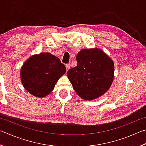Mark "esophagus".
Segmentation results:
<instances>
[{"label":"esophagus","mask_w":146,"mask_h":146,"mask_svg":"<svg viewBox=\"0 0 146 146\" xmlns=\"http://www.w3.org/2000/svg\"><path fill=\"white\" fill-rule=\"evenodd\" d=\"M70 66H71V65H70V63H69V64H66V70H70Z\"/></svg>","instance_id":"34e87169"}]
</instances>
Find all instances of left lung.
Here are the masks:
<instances>
[{"mask_svg": "<svg viewBox=\"0 0 146 146\" xmlns=\"http://www.w3.org/2000/svg\"><path fill=\"white\" fill-rule=\"evenodd\" d=\"M77 66L67 72L74 90L84 100L104 95L113 82L114 63L101 49H84L76 55Z\"/></svg>", "mask_w": 146, "mask_h": 146, "instance_id": "8db88e82", "label": "left lung"}]
</instances>
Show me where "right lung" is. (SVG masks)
<instances>
[{
	"label": "right lung",
	"mask_w": 146,
	"mask_h": 146,
	"mask_svg": "<svg viewBox=\"0 0 146 146\" xmlns=\"http://www.w3.org/2000/svg\"><path fill=\"white\" fill-rule=\"evenodd\" d=\"M66 71L60 60L49 53L29 57L21 70L24 88L35 97L42 98L53 90L56 83Z\"/></svg>",
	"instance_id": "obj_1"
}]
</instances>
